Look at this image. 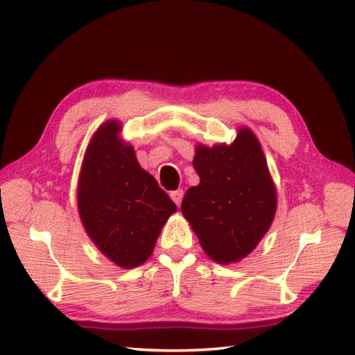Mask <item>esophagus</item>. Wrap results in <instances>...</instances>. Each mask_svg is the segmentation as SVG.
Masks as SVG:
<instances>
[{
  "label": "esophagus",
  "instance_id": "obj_1",
  "mask_svg": "<svg viewBox=\"0 0 355 355\" xmlns=\"http://www.w3.org/2000/svg\"><path fill=\"white\" fill-rule=\"evenodd\" d=\"M183 195H184L183 189H177V191L171 192V198L177 206H180V205H182V201H183Z\"/></svg>",
  "mask_w": 355,
  "mask_h": 355
}]
</instances>
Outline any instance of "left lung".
Wrapping results in <instances>:
<instances>
[{"label": "left lung", "mask_w": 355, "mask_h": 355, "mask_svg": "<svg viewBox=\"0 0 355 355\" xmlns=\"http://www.w3.org/2000/svg\"><path fill=\"white\" fill-rule=\"evenodd\" d=\"M193 168L200 184L187 189L182 212L209 258L238 262L266 235L277 205L259 141L241 128L232 145L195 148Z\"/></svg>", "instance_id": "obj_1"}]
</instances>
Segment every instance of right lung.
Returning <instances> with one entry per match:
<instances>
[{
	"instance_id": "right-lung-1",
	"label": "right lung",
	"mask_w": 355,
	"mask_h": 355,
	"mask_svg": "<svg viewBox=\"0 0 355 355\" xmlns=\"http://www.w3.org/2000/svg\"><path fill=\"white\" fill-rule=\"evenodd\" d=\"M117 120L93 135L78 186L80 221L96 247L122 268L141 266L177 206L119 137Z\"/></svg>"
}]
</instances>
